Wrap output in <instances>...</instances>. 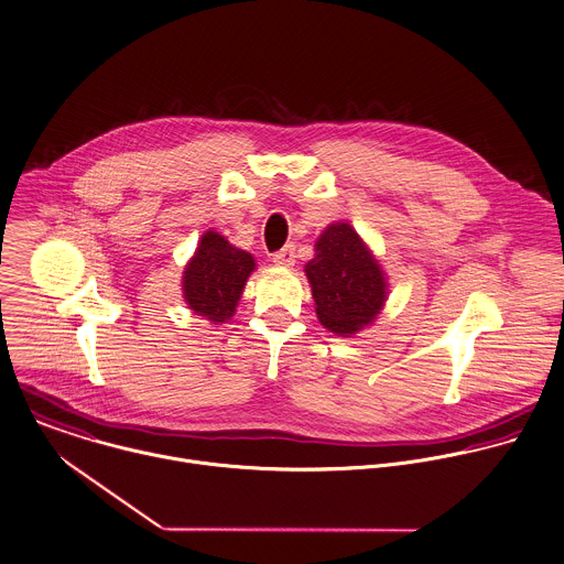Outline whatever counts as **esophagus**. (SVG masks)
<instances>
[{"mask_svg": "<svg viewBox=\"0 0 564 564\" xmlns=\"http://www.w3.org/2000/svg\"><path fill=\"white\" fill-rule=\"evenodd\" d=\"M272 261H274V265H279V268H292V265H294V261H296L294 246L290 243V246H285L283 250L274 252V254H272Z\"/></svg>", "mask_w": 564, "mask_h": 564, "instance_id": "esophagus-1", "label": "esophagus"}]
</instances>
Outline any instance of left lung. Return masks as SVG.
I'll return each mask as SVG.
<instances>
[{
  "label": "left lung",
  "instance_id": "1",
  "mask_svg": "<svg viewBox=\"0 0 564 564\" xmlns=\"http://www.w3.org/2000/svg\"><path fill=\"white\" fill-rule=\"evenodd\" d=\"M316 316L338 336H351L376 321L387 301V276L362 237L347 224H329L305 265Z\"/></svg>",
  "mask_w": 564,
  "mask_h": 564
}]
</instances>
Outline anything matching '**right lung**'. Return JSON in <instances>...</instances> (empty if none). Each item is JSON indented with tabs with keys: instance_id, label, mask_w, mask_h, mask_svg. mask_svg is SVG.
<instances>
[{
	"instance_id": "add662e5",
	"label": "right lung",
	"mask_w": 564,
	"mask_h": 564,
	"mask_svg": "<svg viewBox=\"0 0 564 564\" xmlns=\"http://www.w3.org/2000/svg\"><path fill=\"white\" fill-rule=\"evenodd\" d=\"M254 265L250 252L235 248L219 232L206 230L184 268L182 294L186 305L213 325L230 321Z\"/></svg>"
}]
</instances>
